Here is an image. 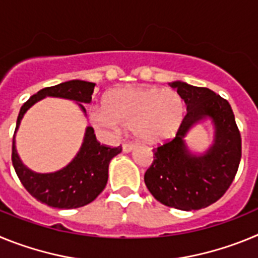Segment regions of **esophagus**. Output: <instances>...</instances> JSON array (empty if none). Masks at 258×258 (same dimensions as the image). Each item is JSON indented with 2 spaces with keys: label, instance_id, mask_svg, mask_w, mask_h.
Instances as JSON below:
<instances>
[{
  "label": "esophagus",
  "instance_id": "1",
  "mask_svg": "<svg viewBox=\"0 0 258 258\" xmlns=\"http://www.w3.org/2000/svg\"><path fill=\"white\" fill-rule=\"evenodd\" d=\"M134 147V143L133 142H125L122 143V151L127 152V151H131L132 149Z\"/></svg>",
  "mask_w": 258,
  "mask_h": 258
}]
</instances>
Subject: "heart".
Wrapping results in <instances>:
<instances>
[{
	"label": "heart",
	"instance_id": "1",
	"mask_svg": "<svg viewBox=\"0 0 258 258\" xmlns=\"http://www.w3.org/2000/svg\"><path fill=\"white\" fill-rule=\"evenodd\" d=\"M183 99L173 89L120 88L103 98V108L90 109L92 122L116 133L131 127L138 141L156 145L177 133L184 116Z\"/></svg>",
	"mask_w": 258,
	"mask_h": 258
}]
</instances>
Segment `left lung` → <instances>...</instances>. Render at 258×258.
I'll return each instance as SVG.
<instances>
[{
	"label": "left lung",
	"mask_w": 258,
	"mask_h": 258,
	"mask_svg": "<svg viewBox=\"0 0 258 258\" xmlns=\"http://www.w3.org/2000/svg\"><path fill=\"white\" fill-rule=\"evenodd\" d=\"M187 106V112L173 140L154 149V161L145 173L152 197L166 207L181 211L206 208L223 197L238 172L241 137L226 99L208 88L175 81L170 84ZM203 117L216 126V141L203 157L187 151L183 137Z\"/></svg>",
	"instance_id": "obj_1"
}]
</instances>
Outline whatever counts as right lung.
<instances>
[{"instance_id": "add662e5", "label": "right lung", "mask_w": 258, "mask_h": 258, "mask_svg": "<svg viewBox=\"0 0 258 258\" xmlns=\"http://www.w3.org/2000/svg\"><path fill=\"white\" fill-rule=\"evenodd\" d=\"M95 84L72 80L55 86L41 89L32 95L20 108L17 120V132L23 115L41 98L59 97L72 99L79 103H90ZM80 107L85 111L83 104ZM121 152V146L111 147L101 145L95 138L94 129L88 126L84 143L79 154L66 168L50 174H37L23 165L15 150L13 138L11 161L18 178L27 191L38 202L58 209H72L92 203L106 187L108 179V164L113 156Z\"/></svg>"}]
</instances>
